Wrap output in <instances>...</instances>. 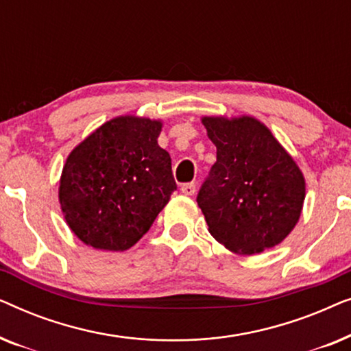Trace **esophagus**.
Wrapping results in <instances>:
<instances>
[{"instance_id": "esophagus-1", "label": "esophagus", "mask_w": 351, "mask_h": 351, "mask_svg": "<svg viewBox=\"0 0 351 351\" xmlns=\"http://www.w3.org/2000/svg\"><path fill=\"white\" fill-rule=\"evenodd\" d=\"M180 190H182V193L186 196H193L196 191V185L195 184H184L180 186Z\"/></svg>"}]
</instances>
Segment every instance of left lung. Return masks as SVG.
<instances>
[{"instance_id": "obj_1", "label": "left lung", "mask_w": 351, "mask_h": 351, "mask_svg": "<svg viewBox=\"0 0 351 351\" xmlns=\"http://www.w3.org/2000/svg\"><path fill=\"white\" fill-rule=\"evenodd\" d=\"M217 161L198 193L209 233L228 251L254 256L299 222L305 179L270 129L254 117H203Z\"/></svg>"}]
</instances>
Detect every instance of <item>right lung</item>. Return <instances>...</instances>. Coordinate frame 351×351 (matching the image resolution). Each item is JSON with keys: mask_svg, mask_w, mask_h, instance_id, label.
Returning a JSON list of instances; mask_svg holds the SVG:
<instances>
[{"mask_svg": "<svg viewBox=\"0 0 351 351\" xmlns=\"http://www.w3.org/2000/svg\"><path fill=\"white\" fill-rule=\"evenodd\" d=\"M162 123L117 117L66 158L59 203L76 238L100 251H126L155 222L177 189L169 153L158 145Z\"/></svg>", "mask_w": 351, "mask_h": 351, "instance_id": "right-lung-1", "label": "right lung"}]
</instances>
